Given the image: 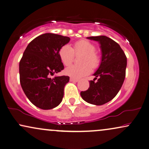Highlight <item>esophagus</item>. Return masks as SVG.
Segmentation results:
<instances>
[{
  "instance_id": "esophagus-1",
  "label": "esophagus",
  "mask_w": 149,
  "mask_h": 149,
  "mask_svg": "<svg viewBox=\"0 0 149 149\" xmlns=\"http://www.w3.org/2000/svg\"><path fill=\"white\" fill-rule=\"evenodd\" d=\"M78 79H76V78H70V81L71 82H78Z\"/></svg>"
}]
</instances>
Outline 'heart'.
I'll list each match as a JSON object with an SVG mask.
<instances>
[{
	"label": "heart",
	"mask_w": 149,
	"mask_h": 149,
	"mask_svg": "<svg viewBox=\"0 0 149 149\" xmlns=\"http://www.w3.org/2000/svg\"><path fill=\"white\" fill-rule=\"evenodd\" d=\"M95 51V46L88 40L82 39L76 42L72 48L66 44L60 48L58 52L60 60L67 66L72 62L75 54H82L80 56V64H73L66 68V75L74 78H80L89 74L92 67L96 68L100 62V57Z\"/></svg>",
	"instance_id": "heart-1"
}]
</instances>
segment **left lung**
Returning <instances> with one entry per match:
<instances>
[{
	"label": "left lung",
	"mask_w": 149,
	"mask_h": 149,
	"mask_svg": "<svg viewBox=\"0 0 149 149\" xmlns=\"http://www.w3.org/2000/svg\"><path fill=\"white\" fill-rule=\"evenodd\" d=\"M87 38L100 44L101 60L93 74L94 79L89 82V89L80 92V96L88 103L102 105L113 99L119 92L126 76L127 58L119 44L106 36Z\"/></svg>",
	"instance_id": "left-lung-1"
}]
</instances>
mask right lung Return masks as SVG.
Instances as JSON below:
<instances>
[{
	"label": "right lung",
	"instance_id": "1",
	"mask_svg": "<svg viewBox=\"0 0 149 149\" xmlns=\"http://www.w3.org/2000/svg\"><path fill=\"white\" fill-rule=\"evenodd\" d=\"M70 38L53 33L37 37L28 44L19 62L20 83L33 105L42 110L58 106L64 96L69 76H55L64 69L58 52Z\"/></svg>",
	"mask_w": 149,
	"mask_h": 149
}]
</instances>
